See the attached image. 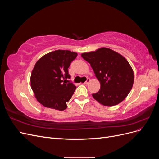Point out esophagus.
Instances as JSON below:
<instances>
[{"label": "esophagus", "mask_w": 159, "mask_h": 159, "mask_svg": "<svg viewBox=\"0 0 159 159\" xmlns=\"http://www.w3.org/2000/svg\"><path fill=\"white\" fill-rule=\"evenodd\" d=\"M89 82H90V79H89V78H88L87 80H86V81H85V82H84V84L87 85V84H88Z\"/></svg>", "instance_id": "1"}]
</instances>
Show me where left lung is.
<instances>
[{
	"instance_id": "left-lung-1",
	"label": "left lung",
	"mask_w": 159,
	"mask_h": 159,
	"mask_svg": "<svg viewBox=\"0 0 159 159\" xmlns=\"http://www.w3.org/2000/svg\"><path fill=\"white\" fill-rule=\"evenodd\" d=\"M90 64L101 84L93 98L105 106H113L126 98L133 88L134 74L128 61L107 48L81 54Z\"/></svg>"
}]
</instances>
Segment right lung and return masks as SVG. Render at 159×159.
I'll return each mask as SVG.
<instances>
[{
    "label": "right lung",
    "mask_w": 159,
    "mask_h": 159,
    "mask_svg": "<svg viewBox=\"0 0 159 159\" xmlns=\"http://www.w3.org/2000/svg\"><path fill=\"white\" fill-rule=\"evenodd\" d=\"M78 54L57 50L37 61L30 77L31 88L37 101L46 107L64 111L76 89L67 79L68 68Z\"/></svg>",
    "instance_id": "1"
}]
</instances>
